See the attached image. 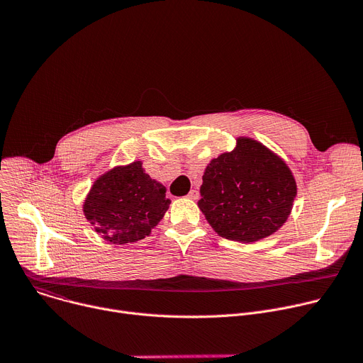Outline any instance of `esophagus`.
<instances>
[{"instance_id":"obj_1","label":"esophagus","mask_w":363,"mask_h":363,"mask_svg":"<svg viewBox=\"0 0 363 363\" xmlns=\"http://www.w3.org/2000/svg\"><path fill=\"white\" fill-rule=\"evenodd\" d=\"M198 196H199V192L196 189H191L188 194V198H191V199H198Z\"/></svg>"}]
</instances>
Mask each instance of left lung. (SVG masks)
<instances>
[{
    "mask_svg": "<svg viewBox=\"0 0 363 363\" xmlns=\"http://www.w3.org/2000/svg\"><path fill=\"white\" fill-rule=\"evenodd\" d=\"M199 192V210L218 235L252 242L287 221L297 186L276 153L254 139L238 138L234 150L205 168Z\"/></svg>",
    "mask_w": 363,
    "mask_h": 363,
    "instance_id": "8db88e82",
    "label": "left lung"
}]
</instances>
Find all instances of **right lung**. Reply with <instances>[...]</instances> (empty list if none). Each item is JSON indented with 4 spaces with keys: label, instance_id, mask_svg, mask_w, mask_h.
<instances>
[{
    "label": "right lung",
    "instance_id": "1",
    "mask_svg": "<svg viewBox=\"0 0 363 363\" xmlns=\"http://www.w3.org/2000/svg\"><path fill=\"white\" fill-rule=\"evenodd\" d=\"M169 203L167 188L145 174L142 162L136 161L99 177L84 199L83 213L106 241L126 244L149 235Z\"/></svg>",
    "mask_w": 363,
    "mask_h": 363
}]
</instances>
